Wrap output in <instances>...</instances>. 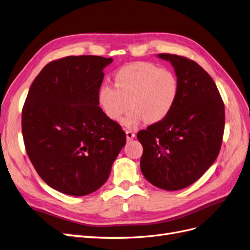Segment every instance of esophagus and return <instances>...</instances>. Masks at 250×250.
<instances>
[{
  "label": "esophagus",
  "mask_w": 250,
  "mask_h": 250,
  "mask_svg": "<svg viewBox=\"0 0 250 250\" xmlns=\"http://www.w3.org/2000/svg\"><path fill=\"white\" fill-rule=\"evenodd\" d=\"M125 135H126V139L127 140H132L135 137V133L133 131H131V130H126L125 131Z\"/></svg>",
  "instance_id": "34e87169"
}]
</instances>
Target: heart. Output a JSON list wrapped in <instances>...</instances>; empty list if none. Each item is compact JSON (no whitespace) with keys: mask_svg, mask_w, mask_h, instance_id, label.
I'll use <instances>...</instances> for the list:
<instances>
[{"mask_svg":"<svg viewBox=\"0 0 250 250\" xmlns=\"http://www.w3.org/2000/svg\"><path fill=\"white\" fill-rule=\"evenodd\" d=\"M114 85L102 84L97 102L104 115L114 123L132 106L123 124L132 127L146 120L156 124L167 118L178 98L179 83L172 70L155 63L137 62L118 69L113 75Z\"/></svg>","mask_w":250,"mask_h":250,"instance_id":"b5f03b06","label":"heart"}]
</instances>
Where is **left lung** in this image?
Returning a JSON list of instances; mask_svg holds the SVG:
<instances>
[{
	"label": "left lung",
	"instance_id": "left-lung-1",
	"mask_svg": "<svg viewBox=\"0 0 250 250\" xmlns=\"http://www.w3.org/2000/svg\"><path fill=\"white\" fill-rule=\"evenodd\" d=\"M157 56L172 63L179 92L167 118L138 132L144 146L140 169L155 187L178 190L196 182L218 157L224 104L215 82L196 62L175 54Z\"/></svg>",
	"mask_w": 250,
	"mask_h": 250
}]
</instances>
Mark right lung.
I'll use <instances>...</instances> for the list:
<instances>
[{
  "label": "right lung",
  "instance_id": "add662e5",
  "mask_svg": "<svg viewBox=\"0 0 250 250\" xmlns=\"http://www.w3.org/2000/svg\"><path fill=\"white\" fill-rule=\"evenodd\" d=\"M103 56H67L49 62L35 77L22 112L26 152L50 188L85 196L108 180L125 145L121 126L98 106Z\"/></svg>",
  "mask_w": 250,
  "mask_h": 250
}]
</instances>
